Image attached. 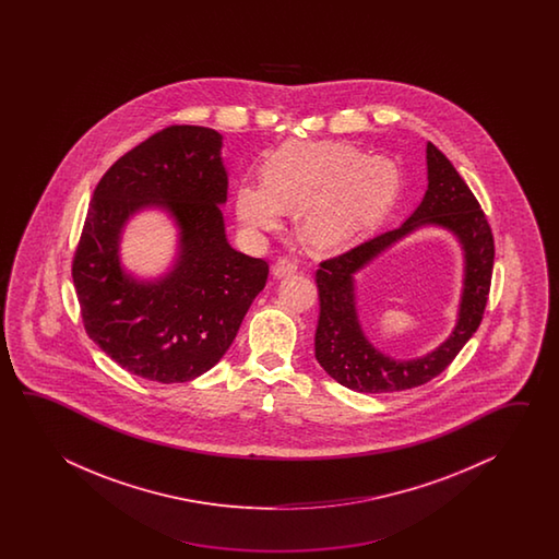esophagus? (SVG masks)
Here are the masks:
<instances>
[{
	"instance_id": "34e87169",
	"label": "esophagus",
	"mask_w": 559,
	"mask_h": 559,
	"mask_svg": "<svg viewBox=\"0 0 559 559\" xmlns=\"http://www.w3.org/2000/svg\"><path fill=\"white\" fill-rule=\"evenodd\" d=\"M296 272L297 263L292 262V260H287V258H280V260L274 263V267H272V275H274L275 280L289 277V275H294Z\"/></svg>"
}]
</instances>
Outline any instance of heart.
Masks as SVG:
<instances>
[{
  "mask_svg": "<svg viewBox=\"0 0 559 559\" xmlns=\"http://www.w3.org/2000/svg\"><path fill=\"white\" fill-rule=\"evenodd\" d=\"M400 193V169L347 143H285L270 155L262 181H241L234 205L251 238L294 210L297 238L311 251H340L380 226Z\"/></svg>",
  "mask_w": 559,
  "mask_h": 559,
  "instance_id": "b5f03b06",
  "label": "heart"
}]
</instances>
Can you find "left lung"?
I'll use <instances>...</instances> for the list:
<instances>
[{
    "label": "left lung",
    "instance_id": "8db88e82",
    "mask_svg": "<svg viewBox=\"0 0 559 559\" xmlns=\"http://www.w3.org/2000/svg\"><path fill=\"white\" fill-rule=\"evenodd\" d=\"M428 190L416 212L392 231L320 263V320L316 359L333 380L359 393H390L424 385L453 361L481 323L493 270V236L474 193L452 162L428 142ZM421 226L450 230L465 251V284L459 320L445 343L426 357L395 360L371 345L356 316L355 274Z\"/></svg>",
    "mask_w": 559,
    "mask_h": 559
}]
</instances>
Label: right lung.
<instances>
[{
    "label": "right lung",
    "mask_w": 559,
    "mask_h": 559,
    "mask_svg": "<svg viewBox=\"0 0 559 559\" xmlns=\"http://www.w3.org/2000/svg\"><path fill=\"white\" fill-rule=\"evenodd\" d=\"M222 145L210 128H166L107 169L87 210L72 267L85 332L145 380L183 383L214 368L267 282V263L227 241ZM145 209L179 227L175 263L152 281L118 255L127 222Z\"/></svg>",
    "instance_id": "obj_1"
}]
</instances>
